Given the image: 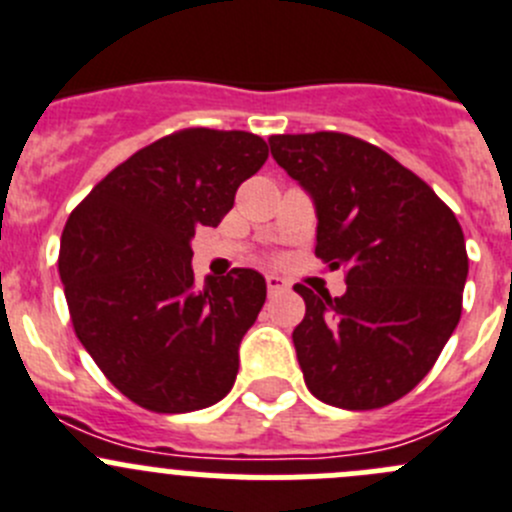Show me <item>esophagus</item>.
Listing matches in <instances>:
<instances>
[{"mask_svg":"<svg viewBox=\"0 0 512 512\" xmlns=\"http://www.w3.org/2000/svg\"><path fill=\"white\" fill-rule=\"evenodd\" d=\"M266 289H269V296H276V294H284V291L289 289V284H286L281 276L269 274V276H266Z\"/></svg>","mask_w":512,"mask_h":512,"instance_id":"34e87169","label":"esophagus"}]
</instances>
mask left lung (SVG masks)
Masks as SVG:
<instances>
[{
	"label": "left lung",
	"mask_w": 512,
	"mask_h": 512,
	"mask_svg": "<svg viewBox=\"0 0 512 512\" xmlns=\"http://www.w3.org/2000/svg\"><path fill=\"white\" fill-rule=\"evenodd\" d=\"M271 155L316 206V256L347 291L296 284L304 382L342 410H377L422 382L462 314L465 236L420 175L344 133L271 135Z\"/></svg>",
	"instance_id": "obj_1"
}]
</instances>
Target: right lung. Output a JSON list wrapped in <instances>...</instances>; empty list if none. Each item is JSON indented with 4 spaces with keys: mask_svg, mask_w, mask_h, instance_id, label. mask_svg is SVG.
<instances>
[{
    "mask_svg": "<svg viewBox=\"0 0 512 512\" xmlns=\"http://www.w3.org/2000/svg\"><path fill=\"white\" fill-rule=\"evenodd\" d=\"M266 158L253 133L178 130L110 170L67 218L60 279L72 326L135 405L178 415L231 392L266 281L233 269L198 289L191 238L223 221Z\"/></svg>",
    "mask_w": 512,
    "mask_h": 512,
    "instance_id": "obj_1",
    "label": "right lung"
}]
</instances>
